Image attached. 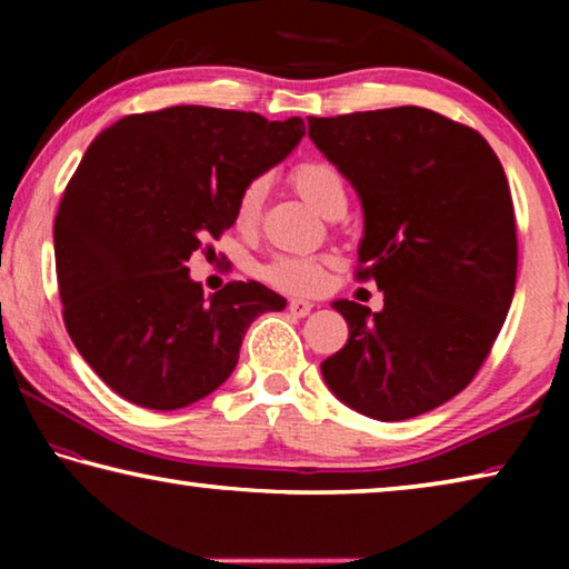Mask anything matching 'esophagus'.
Returning <instances> with one entry per match:
<instances>
[{
	"instance_id": "1",
	"label": "esophagus",
	"mask_w": 569,
	"mask_h": 569,
	"mask_svg": "<svg viewBox=\"0 0 569 569\" xmlns=\"http://www.w3.org/2000/svg\"><path fill=\"white\" fill-rule=\"evenodd\" d=\"M311 308H313V303L303 301V298H291V301H288V311H291L296 319H303V316L311 313Z\"/></svg>"
}]
</instances>
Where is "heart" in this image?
Wrapping results in <instances>:
<instances>
[{
    "label": "heart",
    "instance_id": "obj_1",
    "mask_svg": "<svg viewBox=\"0 0 569 569\" xmlns=\"http://www.w3.org/2000/svg\"><path fill=\"white\" fill-rule=\"evenodd\" d=\"M291 186L316 213L323 218H341L349 206V192L341 170L329 160H303L291 170ZM268 192L266 178H253L240 190L236 200V226L253 230L263 213ZM331 258L326 256H278L263 266V278L271 286L288 293H316L326 283V268Z\"/></svg>",
    "mask_w": 569,
    "mask_h": 569
}]
</instances>
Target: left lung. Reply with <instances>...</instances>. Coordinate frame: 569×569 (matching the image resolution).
Here are the masks:
<instances>
[{"mask_svg":"<svg viewBox=\"0 0 569 569\" xmlns=\"http://www.w3.org/2000/svg\"><path fill=\"white\" fill-rule=\"evenodd\" d=\"M308 138L359 192V278L383 308L333 301L349 341L321 363L346 407L401 421L475 379L507 319L517 226L502 162L477 130L407 108L308 118Z\"/></svg>","mask_w":569,"mask_h":569,"instance_id":"8db88e82","label":"left lung"}]
</instances>
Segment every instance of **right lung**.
<instances>
[{"label": "right lung", "instance_id": "obj_1", "mask_svg": "<svg viewBox=\"0 0 569 569\" xmlns=\"http://www.w3.org/2000/svg\"><path fill=\"white\" fill-rule=\"evenodd\" d=\"M303 134L301 118L178 104L90 142L54 218L57 283L72 343L122 399L158 411L200 401L233 373L248 326L283 311L256 281L203 296L186 263Z\"/></svg>", "mask_w": 569, "mask_h": 569}]
</instances>
